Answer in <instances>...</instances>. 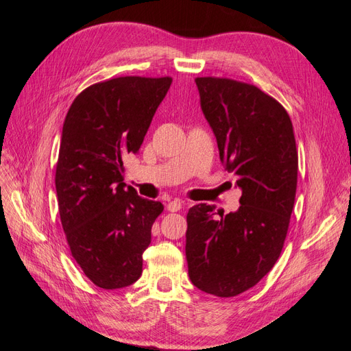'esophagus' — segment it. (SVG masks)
<instances>
[{"instance_id": "1", "label": "esophagus", "mask_w": 351, "mask_h": 351, "mask_svg": "<svg viewBox=\"0 0 351 351\" xmlns=\"http://www.w3.org/2000/svg\"><path fill=\"white\" fill-rule=\"evenodd\" d=\"M182 206H183L182 200H180V199H174V200H171V202H169V204L167 205V209H168L169 212H177V210L182 209Z\"/></svg>"}]
</instances>
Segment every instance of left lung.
Masks as SVG:
<instances>
[{"label": "left lung", "instance_id": "1", "mask_svg": "<svg viewBox=\"0 0 351 351\" xmlns=\"http://www.w3.org/2000/svg\"><path fill=\"white\" fill-rule=\"evenodd\" d=\"M219 158L241 189L240 208L219 218L214 206L187 212L186 259L199 290L232 297L256 285L278 261L297 189L290 115L259 88L224 77H196Z\"/></svg>", "mask_w": 351, "mask_h": 351}]
</instances>
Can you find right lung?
<instances>
[{
  "label": "right lung",
  "instance_id": "obj_1",
  "mask_svg": "<svg viewBox=\"0 0 351 351\" xmlns=\"http://www.w3.org/2000/svg\"><path fill=\"white\" fill-rule=\"evenodd\" d=\"M171 77L124 76L80 92L62 125L56 189L62 230L83 274L105 290L141 278L161 202L125 187L124 159L137 154Z\"/></svg>",
  "mask_w": 351,
  "mask_h": 351
}]
</instances>
